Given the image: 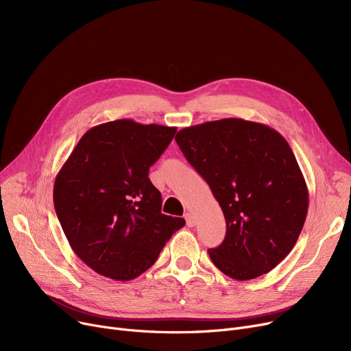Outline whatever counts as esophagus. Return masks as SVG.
<instances>
[{
    "mask_svg": "<svg viewBox=\"0 0 351 351\" xmlns=\"http://www.w3.org/2000/svg\"><path fill=\"white\" fill-rule=\"evenodd\" d=\"M185 219H186V225L189 228H193L196 225V217L192 215V213H186L185 215Z\"/></svg>",
    "mask_w": 351,
    "mask_h": 351,
    "instance_id": "obj_1",
    "label": "esophagus"
}]
</instances>
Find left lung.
Segmentation results:
<instances>
[{
    "label": "left lung",
    "mask_w": 351,
    "mask_h": 351,
    "mask_svg": "<svg viewBox=\"0 0 351 351\" xmlns=\"http://www.w3.org/2000/svg\"><path fill=\"white\" fill-rule=\"evenodd\" d=\"M175 139L223 210L226 236L208 250L215 266L234 280L278 266L296 245L308 208L287 141L267 125L239 118L183 128Z\"/></svg>",
    "instance_id": "8db88e82"
}]
</instances>
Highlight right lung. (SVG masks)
<instances>
[{
  "label": "right lung",
  "instance_id": "obj_1",
  "mask_svg": "<svg viewBox=\"0 0 351 351\" xmlns=\"http://www.w3.org/2000/svg\"><path fill=\"white\" fill-rule=\"evenodd\" d=\"M176 128L118 119L90 128L53 183L69 246L92 270L126 282L149 269L185 219L160 212L147 178Z\"/></svg>",
  "mask_w": 351,
  "mask_h": 351
}]
</instances>
